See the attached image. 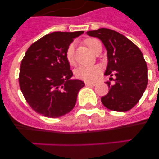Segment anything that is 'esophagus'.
I'll return each instance as SVG.
<instances>
[{
    "mask_svg": "<svg viewBox=\"0 0 159 159\" xmlns=\"http://www.w3.org/2000/svg\"><path fill=\"white\" fill-rule=\"evenodd\" d=\"M86 86H95V83H91V82H86L85 83Z\"/></svg>",
    "mask_w": 159,
    "mask_h": 159,
    "instance_id": "esophagus-1",
    "label": "esophagus"
}]
</instances>
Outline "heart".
<instances>
[{"mask_svg":"<svg viewBox=\"0 0 159 159\" xmlns=\"http://www.w3.org/2000/svg\"><path fill=\"white\" fill-rule=\"evenodd\" d=\"M85 43L88 48L95 52V49L98 45L100 44V42L95 38H88L85 40ZM66 58L67 62L70 65L75 64L74 60V48L72 44L68 46L66 52ZM101 67L99 65H91V66H80L75 70V76L77 79L86 82H93L100 75Z\"/></svg>","mask_w":159,"mask_h":159,"instance_id":"obj_1","label":"heart"}]
</instances>
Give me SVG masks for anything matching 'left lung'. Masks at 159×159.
<instances>
[{"instance_id":"1","label":"left lung","mask_w":159,"mask_h":159,"mask_svg":"<svg viewBox=\"0 0 159 159\" xmlns=\"http://www.w3.org/2000/svg\"><path fill=\"white\" fill-rule=\"evenodd\" d=\"M90 36L99 38L107 53L105 75H110L115 84L107 82L109 92L101 97L107 108L116 111H127L136 105L147 85V66L140 49L128 38L109 29L87 32ZM115 78L113 79L112 76Z\"/></svg>"}]
</instances>
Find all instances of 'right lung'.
Wrapping results in <instances>:
<instances>
[{
    "label": "right lung",
    "mask_w": 159,
    "mask_h": 159,
    "mask_svg": "<svg viewBox=\"0 0 159 159\" xmlns=\"http://www.w3.org/2000/svg\"><path fill=\"white\" fill-rule=\"evenodd\" d=\"M84 31L55 32L28 48L20 68V88L32 110L48 118L71 111L79 91L84 87L73 75L66 58L68 46Z\"/></svg>",
    "instance_id": "1"
}]
</instances>
